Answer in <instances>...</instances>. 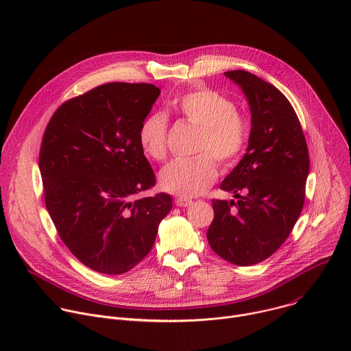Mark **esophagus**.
<instances>
[{
  "label": "esophagus",
  "instance_id": "1",
  "mask_svg": "<svg viewBox=\"0 0 351 351\" xmlns=\"http://www.w3.org/2000/svg\"><path fill=\"white\" fill-rule=\"evenodd\" d=\"M175 203H176L178 207H189V206L193 204L191 199H189V198H186V197H178V198L175 199Z\"/></svg>",
  "mask_w": 351,
  "mask_h": 351
}]
</instances>
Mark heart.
Returning <instances> with one entry per match:
<instances>
[{
  "label": "heart",
  "mask_w": 351,
  "mask_h": 351,
  "mask_svg": "<svg viewBox=\"0 0 351 351\" xmlns=\"http://www.w3.org/2000/svg\"><path fill=\"white\" fill-rule=\"evenodd\" d=\"M172 110L199 128L195 140V152L199 154L171 161L161 169L160 183L172 194L194 197L204 193L218 176L214 156L223 167H230L240 160L252 128L248 118L237 110L232 98L207 87L176 97ZM137 137L148 158L162 161L168 149L167 117L161 112L145 117L140 123Z\"/></svg>",
  "instance_id": "obj_1"
}]
</instances>
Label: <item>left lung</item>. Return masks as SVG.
<instances>
[{
	"label": "left lung",
	"instance_id": "8db88e82",
	"mask_svg": "<svg viewBox=\"0 0 351 351\" xmlns=\"http://www.w3.org/2000/svg\"><path fill=\"white\" fill-rule=\"evenodd\" d=\"M225 76L247 97L252 133L244 157L221 183L237 203L213 199L207 239L221 258L248 267L271 257L289 237L304 206L310 157L302 125L275 86L245 71Z\"/></svg>",
	"mask_w": 351,
	"mask_h": 351
}]
</instances>
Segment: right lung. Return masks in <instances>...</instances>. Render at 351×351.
I'll return each mask as SVG.
<instances>
[{"label": "right lung", "instance_id": "obj_1", "mask_svg": "<svg viewBox=\"0 0 351 351\" xmlns=\"http://www.w3.org/2000/svg\"><path fill=\"white\" fill-rule=\"evenodd\" d=\"M161 90L107 83L68 99L49 119L38 167L60 237L86 267L121 275L152 250L172 197L134 198L156 184L138 128Z\"/></svg>", "mask_w": 351, "mask_h": 351}]
</instances>
